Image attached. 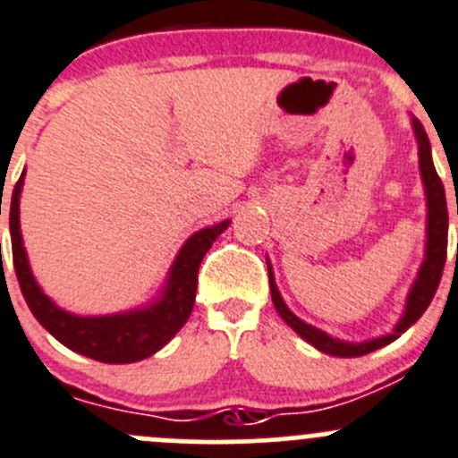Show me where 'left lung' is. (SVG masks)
Returning a JSON list of instances; mask_svg holds the SVG:
<instances>
[{
    "label": "left lung",
    "mask_w": 458,
    "mask_h": 458,
    "mask_svg": "<svg viewBox=\"0 0 458 458\" xmlns=\"http://www.w3.org/2000/svg\"><path fill=\"white\" fill-rule=\"evenodd\" d=\"M411 129H414L416 144H419V169H420V180H423V187H425V200H428V227H425V238L428 240H425V258L423 262H420L414 283H411L410 293H407L405 310H403V316L398 318V323L394 325L392 332L378 338H369V341H363V343H350V341H341V338H334L332 334L305 323V320L298 318V316L284 305L283 296H280L278 292V284H276L274 271H271L269 260H267V269H269L271 301H274L276 311H278L280 318H283L284 323H287L289 327L302 338V341L314 345L316 350L323 352V354L341 356V359H354V356H365L369 354V352L381 350V347L396 341L403 332H407V329H410L411 325L423 316V311L428 310L434 293H437L438 280H441L443 265H445V253H447L445 189H443L441 178H438L437 169H434L432 148H429L428 133H425L423 124H420L416 117H411Z\"/></svg>",
    "instance_id": "left-lung-1"
}]
</instances>
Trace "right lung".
I'll list each match as a JSON object with an SVG mask.
<instances>
[{
  "label": "right lung",
  "instance_id": "obj_1",
  "mask_svg": "<svg viewBox=\"0 0 458 458\" xmlns=\"http://www.w3.org/2000/svg\"><path fill=\"white\" fill-rule=\"evenodd\" d=\"M24 175H20L11 198V244L13 265H15L20 289L26 305L33 311L44 329L55 336L62 345L81 356L99 363L124 365L148 359L166 345L182 329L191 316L196 302L198 269L202 258L211 249L220 233L229 227L231 220L211 225L191 235L175 256L160 296L138 310L120 311L106 316H77L57 307L35 280L26 256L24 240L20 229V196L24 187Z\"/></svg>",
  "mask_w": 458,
  "mask_h": 458
}]
</instances>
